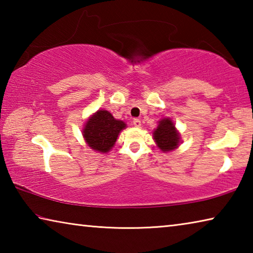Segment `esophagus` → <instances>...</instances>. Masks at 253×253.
<instances>
[{"instance_id":"34e87169","label":"esophagus","mask_w":253,"mask_h":253,"mask_svg":"<svg viewBox=\"0 0 253 253\" xmlns=\"http://www.w3.org/2000/svg\"><path fill=\"white\" fill-rule=\"evenodd\" d=\"M132 125L138 128V127H140V125H142V122H140L139 119L136 118V119H134V121H132Z\"/></svg>"}]
</instances>
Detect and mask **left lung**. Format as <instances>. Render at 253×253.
Here are the masks:
<instances>
[{
  "label": "left lung",
  "instance_id": "8db88e82",
  "mask_svg": "<svg viewBox=\"0 0 253 253\" xmlns=\"http://www.w3.org/2000/svg\"><path fill=\"white\" fill-rule=\"evenodd\" d=\"M153 139L163 153L173 152L182 143L179 131L169 117H164L158 122L157 127L153 130Z\"/></svg>",
  "mask_w": 253,
  "mask_h": 253
}]
</instances>
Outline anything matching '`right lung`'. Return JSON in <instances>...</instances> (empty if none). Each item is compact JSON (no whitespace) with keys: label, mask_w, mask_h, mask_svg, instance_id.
<instances>
[{"label":"right lung","mask_w":253,"mask_h":253,"mask_svg":"<svg viewBox=\"0 0 253 253\" xmlns=\"http://www.w3.org/2000/svg\"><path fill=\"white\" fill-rule=\"evenodd\" d=\"M125 128V122L115 118L108 110L99 109L84 123L83 136L92 151L106 154L114 147L118 135Z\"/></svg>","instance_id":"obj_1"}]
</instances>
